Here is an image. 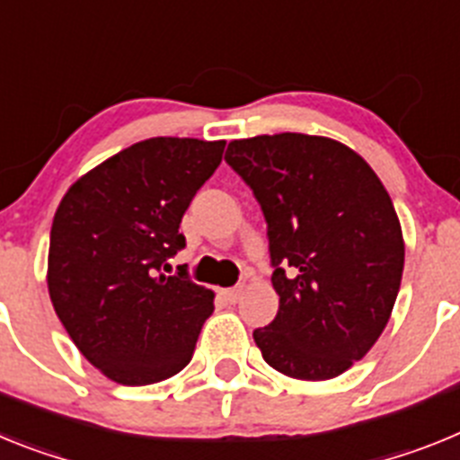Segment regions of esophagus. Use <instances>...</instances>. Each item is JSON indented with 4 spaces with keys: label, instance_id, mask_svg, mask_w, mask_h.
I'll use <instances>...</instances> for the list:
<instances>
[{
    "label": "esophagus",
    "instance_id": "obj_1",
    "mask_svg": "<svg viewBox=\"0 0 460 460\" xmlns=\"http://www.w3.org/2000/svg\"><path fill=\"white\" fill-rule=\"evenodd\" d=\"M241 294H243L241 287H234V289H219V296L225 298L226 303H238Z\"/></svg>",
    "mask_w": 460,
    "mask_h": 460
}]
</instances>
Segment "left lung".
I'll use <instances>...</instances> for the list:
<instances>
[{
  "label": "left lung",
  "instance_id": "1",
  "mask_svg": "<svg viewBox=\"0 0 460 460\" xmlns=\"http://www.w3.org/2000/svg\"><path fill=\"white\" fill-rule=\"evenodd\" d=\"M225 159L269 225L279 310L254 331L263 361L307 382L338 377L377 342L401 289L405 243L389 191L326 136L241 138Z\"/></svg>",
  "mask_w": 460,
  "mask_h": 460
}]
</instances>
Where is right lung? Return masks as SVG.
<instances>
[{
    "label": "right lung",
    "instance_id": "obj_1",
    "mask_svg": "<svg viewBox=\"0 0 460 460\" xmlns=\"http://www.w3.org/2000/svg\"><path fill=\"white\" fill-rule=\"evenodd\" d=\"M226 141L157 136L113 155L66 190L50 229L48 294L83 357L125 386L155 385L191 361L215 294L162 266Z\"/></svg>",
    "mask_w": 460,
    "mask_h": 460
}]
</instances>
